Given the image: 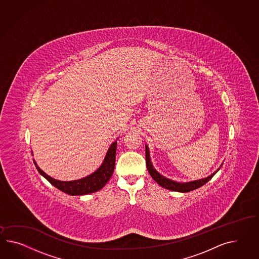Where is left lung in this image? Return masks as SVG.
<instances>
[{"mask_svg":"<svg viewBox=\"0 0 259 259\" xmlns=\"http://www.w3.org/2000/svg\"><path fill=\"white\" fill-rule=\"evenodd\" d=\"M146 148V166H147V169L149 171L150 175L152 176V179L156 182V183L161 186V187H164L165 189L170 190V191H175V192H181V193H187L190 191H193V190L197 189L199 187L203 186L205 183H208V181L214 176L215 174L219 171V169L221 168L223 164L220 165V167L214 171L212 174H210L209 176L206 177V178H203L200 180H196V181H192V182H187V183H180V182H176V181H173L171 179H168L166 177L161 175L159 172H158L153 164L152 163V160L150 157V150H149V147L147 144H145Z\"/></svg>","mask_w":259,"mask_h":259,"instance_id":"left-lung-1","label":"left lung"}]
</instances>
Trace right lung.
<instances>
[{
	"instance_id": "obj_1",
	"label": "right lung",
	"mask_w": 259,
	"mask_h": 259,
	"mask_svg": "<svg viewBox=\"0 0 259 259\" xmlns=\"http://www.w3.org/2000/svg\"><path fill=\"white\" fill-rule=\"evenodd\" d=\"M116 150H117V140H115L108 148L103 163L95 172H93L88 176L84 177L82 179L69 181V182L59 181L52 177L49 176L38 166L35 160H33V163L35 164V167L38 172L57 189L61 190L62 192H64L70 196H84V195L95 193L101 190L110 180L115 167ZM32 154L33 155L32 152Z\"/></svg>"
}]
</instances>
